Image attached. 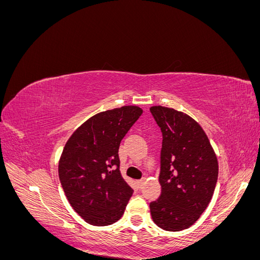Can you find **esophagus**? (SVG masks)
Listing matches in <instances>:
<instances>
[{
	"label": "esophagus",
	"mask_w": 260,
	"mask_h": 260,
	"mask_svg": "<svg viewBox=\"0 0 260 260\" xmlns=\"http://www.w3.org/2000/svg\"><path fill=\"white\" fill-rule=\"evenodd\" d=\"M137 184H138V186L141 188V187H142V185L144 184V180H139V181H137Z\"/></svg>",
	"instance_id": "34e87169"
}]
</instances>
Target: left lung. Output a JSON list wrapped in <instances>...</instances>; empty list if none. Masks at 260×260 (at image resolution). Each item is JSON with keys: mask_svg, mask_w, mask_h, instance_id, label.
Masks as SVG:
<instances>
[{"mask_svg": "<svg viewBox=\"0 0 260 260\" xmlns=\"http://www.w3.org/2000/svg\"><path fill=\"white\" fill-rule=\"evenodd\" d=\"M162 133L161 194L149 204L153 221L177 232L198 221L208 206L218 179V160L201 125L174 108H149Z\"/></svg>", "mask_w": 260, "mask_h": 260, "instance_id": "1", "label": "left lung"}]
</instances>
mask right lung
<instances>
[{
	"label": "right lung",
	"instance_id": "right-lung-1",
	"mask_svg": "<svg viewBox=\"0 0 260 260\" xmlns=\"http://www.w3.org/2000/svg\"><path fill=\"white\" fill-rule=\"evenodd\" d=\"M143 111L122 106L82 123L62 149L59 181L66 198L85 222L104 226L118 221L133 193L121 177L118 149Z\"/></svg>",
	"mask_w": 260,
	"mask_h": 260
}]
</instances>
